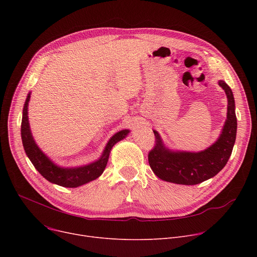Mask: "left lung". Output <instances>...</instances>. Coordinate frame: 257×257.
<instances>
[{
	"label": "left lung",
	"instance_id": "obj_1",
	"mask_svg": "<svg viewBox=\"0 0 257 257\" xmlns=\"http://www.w3.org/2000/svg\"><path fill=\"white\" fill-rule=\"evenodd\" d=\"M218 83L227 96V118L219 139L207 149L200 152L171 150L164 144L160 134L153 130L156 144L148 159L152 171L161 180L195 185L212 178L226 166L235 143L237 123L232 90L223 80Z\"/></svg>",
	"mask_w": 257,
	"mask_h": 257
}]
</instances>
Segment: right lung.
Segmentation results:
<instances>
[{
  "label": "right lung",
  "instance_id": "add662e5",
  "mask_svg": "<svg viewBox=\"0 0 257 257\" xmlns=\"http://www.w3.org/2000/svg\"><path fill=\"white\" fill-rule=\"evenodd\" d=\"M30 96L31 92H29L28 96H27L23 108L21 134L25 152L35 169L40 173V175L51 183L63 187H78L100 177L106 168L112 147L119 141L124 140L128 136L130 130L124 129L116 132L106 144L105 149L100 158L92 161L90 164L74 168H64L57 166L40 150V148L37 146L32 137L28 117V104L30 101Z\"/></svg>",
  "mask_w": 257,
  "mask_h": 257
}]
</instances>
